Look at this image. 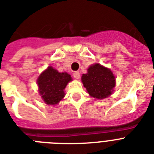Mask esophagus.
I'll return each instance as SVG.
<instances>
[{
  "mask_svg": "<svg viewBox=\"0 0 154 154\" xmlns=\"http://www.w3.org/2000/svg\"><path fill=\"white\" fill-rule=\"evenodd\" d=\"M73 76H74V78L76 79H79L80 78V74L79 72H75L73 73Z\"/></svg>",
  "mask_w": 154,
  "mask_h": 154,
  "instance_id": "1",
  "label": "esophagus"
}]
</instances>
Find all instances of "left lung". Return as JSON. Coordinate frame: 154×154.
Segmentation results:
<instances>
[{
	"label": "left lung",
	"instance_id": "obj_1",
	"mask_svg": "<svg viewBox=\"0 0 154 154\" xmlns=\"http://www.w3.org/2000/svg\"><path fill=\"white\" fill-rule=\"evenodd\" d=\"M82 82L91 97L106 98L113 92L116 79L111 70L94 63L89 67L86 74H82Z\"/></svg>",
	"mask_w": 154,
	"mask_h": 154
}]
</instances>
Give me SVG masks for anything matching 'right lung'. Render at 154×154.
I'll list each match as a JSON object with an SVG mask.
<instances>
[{
	"instance_id": "1",
	"label": "right lung",
	"mask_w": 154,
	"mask_h": 154,
	"mask_svg": "<svg viewBox=\"0 0 154 154\" xmlns=\"http://www.w3.org/2000/svg\"><path fill=\"white\" fill-rule=\"evenodd\" d=\"M72 80L67 72H59L49 66L37 80L38 91L42 100L49 105H55L64 97L66 86Z\"/></svg>"
}]
</instances>
